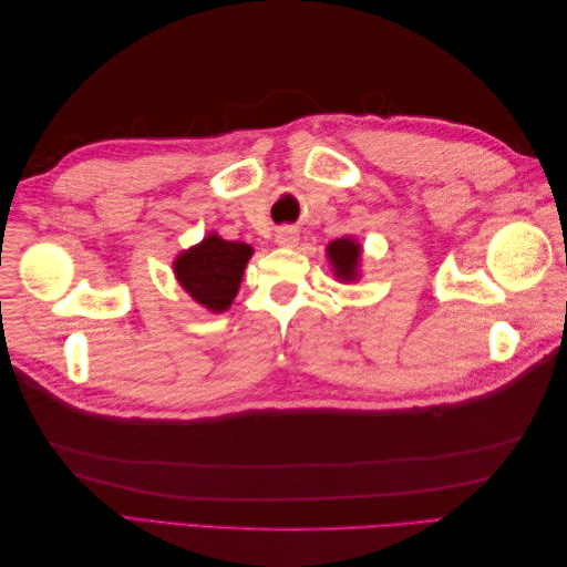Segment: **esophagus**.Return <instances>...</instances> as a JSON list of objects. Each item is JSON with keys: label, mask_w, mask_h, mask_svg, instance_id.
<instances>
[{"label": "esophagus", "mask_w": 567, "mask_h": 567, "mask_svg": "<svg viewBox=\"0 0 567 567\" xmlns=\"http://www.w3.org/2000/svg\"><path fill=\"white\" fill-rule=\"evenodd\" d=\"M274 241L284 248H296L300 241V234L293 227H281L277 229V236H274Z\"/></svg>", "instance_id": "esophagus-1"}]
</instances>
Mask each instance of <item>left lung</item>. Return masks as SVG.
<instances>
[{
	"label": "left lung",
	"instance_id": "left-lung-1",
	"mask_svg": "<svg viewBox=\"0 0 567 567\" xmlns=\"http://www.w3.org/2000/svg\"><path fill=\"white\" fill-rule=\"evenodd\" d=\"M362 244L354 236H342L326 246V257H329L333 277L342 284H354L362 277Z\"/></svg>",
	"mask_w": 567,
	"mask_h": 567
}]
</instances>
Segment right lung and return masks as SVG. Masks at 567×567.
I'll return each mask as SVG.
<instances>
[{
    "label": "right lung",
    "mask_w": 567,
    "mask_h": 567,
    "mask_svg": "<svg viewBox=\"0 0 567 567\" xmlns=\"http://www.w3.org/2000/svg\"><path fill=\"white\" fill-rule=\"evenodd\" d=\"M252 246L227 241L210 231L200 244L182 250L175 262V279L208 312H227L244 281Z\"/></svg>",
    "instance_id": "1"
}]
</instances>
